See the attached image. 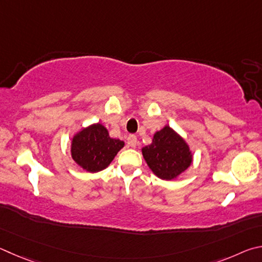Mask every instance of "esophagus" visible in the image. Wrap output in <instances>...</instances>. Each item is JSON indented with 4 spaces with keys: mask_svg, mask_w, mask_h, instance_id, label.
Listing matches in <instances>:
<instances>
[{
    "mask_svg": "<svg viewBox=\"0 0 262 262\" xmlns=\"http://www.w3.org/2000/svg\"><path fill=\"white\" fill-rule=\"evenodd\" d=\"M137 143H138V141H137V137L136 136H128L127 137V145L130 146V147L135 148L136 146H137Z\"/></svg>",
    "mask_w": 262,
    "mask_h": 262,
    "instance_id": "obj_1",
    "label": "esophagus"
}]
</instances>
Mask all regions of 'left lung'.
<instances>
[{"label":"left lung","instance_id":"8db88e82","mask_svg":"<svg viewBox=\"0 0 262 262\" xmlns=\"http://www.w3.org/2000/svg\"><path fill=\"white\" fill-rule=\"evenodd\" d=\"M148 168L163 181L180 177L193 162V153L183 137L166 125L153 136L152 143L141 148Z\"/></svg>","mask_w":262,"mask_h":262}]
</instances>
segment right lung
<instances>
[{"label":"right lung","mask_w":262,"mask_h":262,"mask_svg":"<svg viewBox=\"0 0 262 262\" xmlns=\"http://www.w3.org/2000/svg\"><path fill=\"white\" fill-rule=\"evenodd\" d=\"M124 141L112 138L103 124L93 123L82 127L71 139V158L78 167L89 172H98L107 168Z\"/></svg>","instance_id":"1"}]
</instances>
